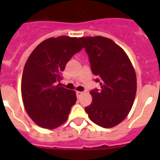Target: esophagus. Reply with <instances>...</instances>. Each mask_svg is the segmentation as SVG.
Masks as SVG:
<instances>
[{
	"label": "esophagus",
	"mask_w": 160,
	"mask_h": 160,
	"mask_svg": "<svg viewBox=\"0 0 160 160\" xmlns=\"http://www.w3.org/2000/svg\"><path fill=\"white\" fill-rule=\"evenodd\" d=\"M83 92H81V91H76V96H77L78 98H80L81 95H82Z\"/></svg>",
	"instance_id": "34e87169"
}]
</instances>
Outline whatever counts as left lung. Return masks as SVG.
Listing matches in <instances>:
<instances>
[{
  "label": "left lung",
  "instance_id": "8db88e82",
  "mask_svg": "<svg viewBox=\"0 0 160 160\" xmlns=\"http://www.w3.org/2000/svg\"><path fill=\"white\" fill-rule=\"evenodd\" d=\"M90 69L100 89L90 90L92 103L85 110L91 121L111 128L124 120L136 95V75L128 55L114 41L103 36L81 37Z\"/></svg>",
  "mask_w": 160,
  "mask_h": 160
}]
</instances>
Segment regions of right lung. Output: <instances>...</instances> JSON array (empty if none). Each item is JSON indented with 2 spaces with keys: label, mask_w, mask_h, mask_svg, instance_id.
<instances>
[{
  "label": "right lung",
  "mask_w": 160,
  "mask_h": 160,
  "mask_svg": "<svg viewBox=\"0 0 160 160\" xmlns=\"http://www.w3.org/2000/svg\"><path fill=\"white\" fill-rule=\"evenodd\" d=\"M79 39L65 36L47 39L26 60L21 79L22 100L29 116L42 128L52 129L65 123L77 100L75 91L57 84L70 58L84 48Z\"/></svg>",
  "instance_id": "obj_1"
}]
</instances>
